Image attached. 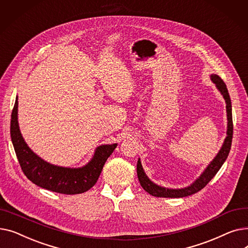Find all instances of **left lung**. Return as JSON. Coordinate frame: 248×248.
I'll use <instances>...</instances> for the list:
<instances>
[{
  "mask_svg": "<svg viewBox=\"0 0 248 248\" xmlns=\"http://www.w3.org/2000/svg\"><path fill=\"white\" fill-rule=\"evenodd\" d=\"M211 80L216 84L219 91L222 93L225 101H226V111H227V120H228V128H227V137L224 140V144L221 148L220 152L217 154L214 160L210 163V165L207 167L206 170L203 172V174L199 177V179L196 180V182L184 189H166L163 187H160L158 185L154 184L153 182L147 177L144 170H142V167L140 164V161H138L137 165V173L138 178L140 181V186L144 188L145 191H147L152 196L155 197H163V198H182V197H187L190 196L192 194H195L202 190L209 182L211 179L217 174L221 166L223 165L225 160L227 159L230 148H231V142H232V136H233V122H232V108H231V99L228 93L227 87L224 83V81L221 79L218 75H211Z\"/></svg>",
  "mask_w": 248,
  "mask_h": 248,
  "instance_id": "8db88e82",
  "label": "left lung"
}]
</instances>
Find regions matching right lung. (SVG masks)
<instances>
[{
	"label": "right lung",
	"mask_w": 248,
	"mask_h": 248,
	"mask_svg": "<svg viewBox=\"0 0 248 248\" xmlns=\"http://www.w3.org/2000/svg\"><path fill=\"white\" fill-rule=\"evenodd\" d=\"M17 113L18 99L16 98L11 115V139L22 171L32 183L52 192L66 195L80 194L95 185L104 163L117 144L98 147L93 159L83 168L57 167L46 163L29 149L20 133Z\"/></svg>",
	"instance_id": "add662e5"
}]
</instances>
